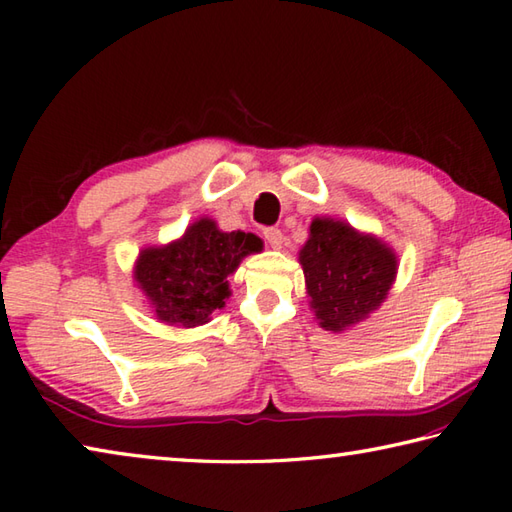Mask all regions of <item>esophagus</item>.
<instances>
[{
	"label": "esophagus",
	"mask_w": 512,
	"mask_h": 512,
	"mask_svg": "<svg viewBox=\"0 0 512 512\" xmlns=\"http://www.w3.org/2000/svg\"><path fill=\"white\" fill-rule=\"evenodd\" d=\"M264 239H266L268 246L277 250V248H282L284 235H282L280 228H266V230H264Z\"/></svg>",
	"instance_id": "1"
}]
</instances>
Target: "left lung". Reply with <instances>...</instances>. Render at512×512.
Wrapping results in <instances>:
<instances>
[{
	"label": "left lung",
	"instance_id": "8db88e82",
	"mask_svg": "<svg viewBox=\"0 0 512 512\" xmlns=\"http://www.w3.org/2000/svg\"><path fill=\"white\" fill-rule=\"evenodd\" d=\"M300 264L315 320L333 333L356 327L378 311L398 273L392 246L333 217L311 221Z\"/></svg>",
	"mask_w": 512,
	"mask_h": 512
}]
</instances>
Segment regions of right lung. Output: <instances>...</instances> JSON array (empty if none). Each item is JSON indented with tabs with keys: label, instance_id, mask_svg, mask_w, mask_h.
Returning a JSON list of instances; mask_svg holds the SVG:
<instances>
[{
	"label": "right lung",
	"instance_id": "obj_1",
	"mask_svg": "<svg viewBox=\"0 0 512 512\" xmlns=\"http://www.w3.org/2000/svg\"><path fill=\"white\" fill-rule=\"evenodd\" d=\"M253 232H224L215 219L199 217L179 239L145 246L134 262V286L145 295L154 318L179 329L212 320L230 297L228 277L241 259L259 253Z\"/></svg>",
	"mask_w": 512,
	"mask_h": 512
}]
</instances>
